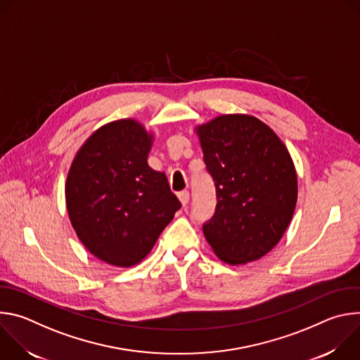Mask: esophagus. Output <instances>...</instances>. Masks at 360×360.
Listing matches in <instances>:
<instances>
[{
	"label": "esophagus",
	"mask_w": 360,
	"mask_h": 360,
	"mask_svg": "<svg viewBox=\"0 0 360 360\" xmlns=\"http://www.w3.org/2000/svg\"><path fill=\"white\" fill-rule=\"evenodd\" d=\"M178 198H179V200L182 203V207H186L188 202H189V192L188 191H182V192L178 193Z\"/></svg>",
	"instance_id": "34e87169"
}]
</instances>
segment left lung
I'll return each mask as SVG.
<instances>
[{"label": "left lung", "instance_id": "obj_1", "mask_svg": "<svg viewBox=\"0 0 360 360\" xmlns=\"http://www.w3.org/2000/svg\"><path fill=\"white\" fill-rule=\"evenodd\" d=\"M195 131L218 199L203 235L229 265L258 261L278 245L295 212L297 178L289 152L252 115H221Z\"/></svg>", "mask_w": 360, "mask_h": 360}]
</instances>
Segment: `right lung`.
<instances>
[{
    "label": "right lung",
    "mask_w": 360,
    "mask_h": 360,
    "mask_svg": "<svg viewBox=\"0 0 360 360\" xmlns=\"http://www.w3.org/2000/svg\"><path fill=\"white\" fill-rule=\"evenodd\" d=\"M152 141L135 120L110 122L84 142L67 176L77 236L112 266L139 264L181 208L165 174L148 165Z\"/></svg>",
    "instance_id": "1"
}]
</instances>
